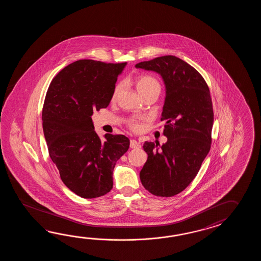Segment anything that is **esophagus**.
Returning <instances> with one entry per match:
<instances>
[{"mask_svg":"<svg viewBox=\"0 0 261 261\" xmlns=\"http://www.w3.org/2000/svg\"><path fill=\"white\" fill-rule=\"evenodd\" d=\"M129 146H130V148H140L141 144H139L136 140H130Z\"/></svg>","mask_w":261,"mask_h":261,"instance_id":"esophagus-1","label":"esophagus"}]
</instances>
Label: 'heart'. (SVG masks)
<instances>
[{"mask_svg": "<svg viewBox=\"0 0 261 261\" xmlns=\"http://www.w3.org/2000/svg\"><path fill=\"white\" fill-rule=\"evenodd\" d=\"M136 89L138 90L139 93L144 96L146 93H149L152 91H161V84L155 78L149 76V75H144L137 79L136 81ZM122 89V84H118L116 89L114 90L113 93V100H115L119 94V92ZM129 127L133 128V130H139L141 128V125L137 120H130L129 121Z\"/></svg>", "mask_w": 261, "mask_h": 261, "instance_id": "1", "label": "heart"}]
</instances>
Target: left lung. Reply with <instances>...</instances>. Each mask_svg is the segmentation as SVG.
Here are the masks:
<instances>
[{
    "label": "left lung",
    "instance_id": "1",
    "mask_svg": "<svg viewBox=\"0 0 261 261\" xmlns=\"http://www.w3.org/2000/svg\"><path fill=\"white\" fill-rule=\"evenodd\" d=\"M161 75L165 100L161 120L167 142H145L147 161L140 172L144 189L159 197H172L193 181L211 148L214 112L210 90L196 69L175 56L136 64Z\"/></svg>",
    "mask_w": 261,
    "mask_h": 261
}]
</instances>
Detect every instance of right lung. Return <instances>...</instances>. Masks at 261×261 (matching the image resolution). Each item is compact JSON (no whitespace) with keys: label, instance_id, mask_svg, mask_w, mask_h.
Instances as JSON below:
<instances>
[{"label":"right lung","instance_id":"add662e5","mask_svg":"<svg viewBox=\"0 0 261 261\" xmlns=\"http://www.w3.org/2000/svg\"><path fill=\"white\" fill-rule=\"evenodd\" d=\"M127 62L74 61L53 78L44 99L42 120L50 158L73 193L93 199L113 188L117 161L128 149L124 135L95 133L93 111L109 106L118 75Z\"/></svg>","mask_w":261,"mask_h":261}]
</instances>
